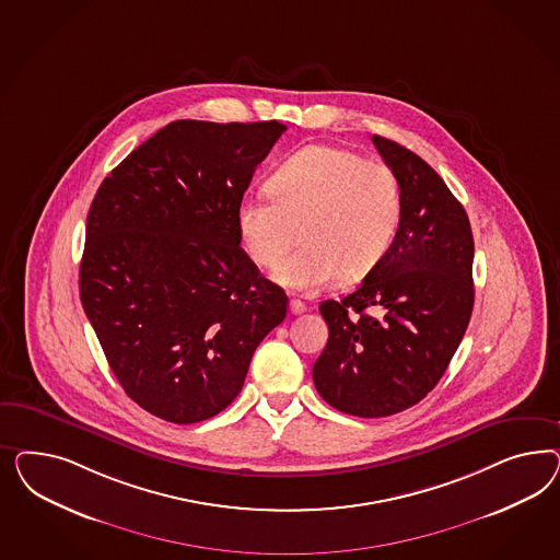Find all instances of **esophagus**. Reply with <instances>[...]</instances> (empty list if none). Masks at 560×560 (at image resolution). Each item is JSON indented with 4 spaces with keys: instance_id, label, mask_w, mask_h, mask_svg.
Instances as JSON below:
<instances>
[{
    "instance_id": "34e87169",
    "label": "esophagus",
    "mask_w": 560,
    "mask_h": 560,
    "mask_svg": "<svg viewBox=\"0 0 560 560\" xmlns=\"http://www.w3.org/2000/svg\"><path fill=\"white\" fill-rule=\"evenodd\" d=\"M305 310H307V307H305L304 302H300V300H291V302H289V312H291L293 316L304 314Z\"/></svg>"
}]
</instances>
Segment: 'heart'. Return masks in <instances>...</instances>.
Here are the masks:
<instances>
[{
    "label": "heart",
    "mask_w": 560,
    "mask_h": 560,
    "mask_svg": "<svg viewBox=\"0 0 560 560\" xmlns=\"http://www.w3.org/2000/svg\"><path fill=\"white\" fill-rule=\"evenodd\" d=\"M272 195L236 207L244 250L256 267H277L302 234V248L275 271L283 288L318 293L345 275L359 281L388 256L405 218L396 172L351 150L312 143L285 158L267 180Z\"/></svg>",
    "instance_id": "1"
}]
</instances>
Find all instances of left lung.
<instances>
[{"label": "left lung", "mask_w": 560, "mask_h": 560, "mask_svg": "<svg viewBox=\"0 0 560 560\" xmlns=\"http://www.w3.org/2000/svg\"><path fill=\"white\" fill-rule=\"evenodd\" d=\"M372 141L402 185V228L351 295L320 304L328 342L312 370L330 407L365 419L396 415L438 386L475 305L464 207L417 153L386 137Z\"/></svg>", "instance_id": "8db88e82"}]
</instances>
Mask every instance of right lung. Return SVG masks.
I'll use <instances>...</instances> for the list:
<instances>
[{
    "label": "right lung",
    "mask_w": 560,
    "mask_h": 560,
    "mask_svg": "<svg viewBox=\"0 0 560 560\" xmlns=\"http://www.w3.org/2000/svg\"><path fill=\"white\" fill-rule=\"evenodd\" d=\"M288 127L174 120L102 180L80 298L122 390L170 423L236 398L285 291L240 248L236 207Z\"/></svg>",
    "instance_id": "obj_1"
}]
</instances>
